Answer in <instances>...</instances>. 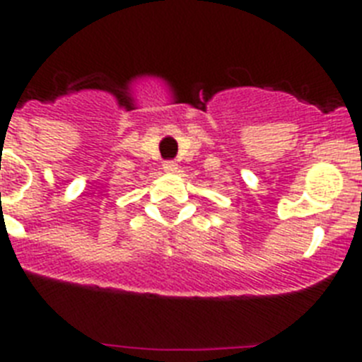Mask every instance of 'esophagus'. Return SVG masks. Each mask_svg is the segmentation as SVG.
<instances>
[{"label":"esophagus","mask_w":362,"mask_h":362,"mask_svg":"<svg viewBox=\"0 0 362 362\" xmlns=\"http://www.w3.org/2000/svg\"><path fill=\"white\" fill-rule=\"evenodd\" d=\"M163 170H165L166 174H175V172H177V165H175L174 161H165L163 163Z\"/></svg>","instance_id":"34e87169"}]
</instances>
